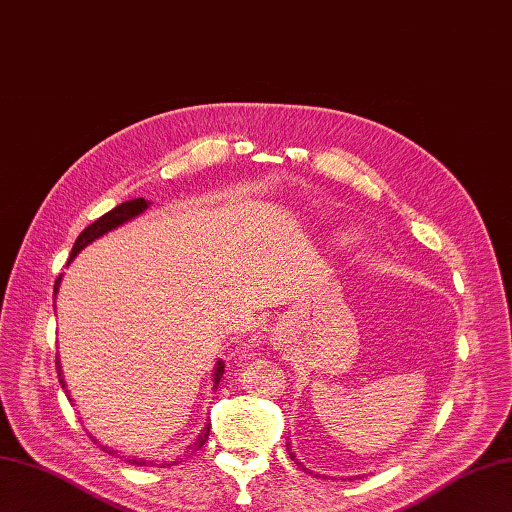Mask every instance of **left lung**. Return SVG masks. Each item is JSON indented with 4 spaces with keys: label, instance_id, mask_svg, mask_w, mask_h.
I'll list each match as a JSON object with an SVG mask.
<instances>
[{
    "label": "left lung",
    "instance_id": "8db88e82",
    "mask_svg": "<svg viewBox=\"0 0 512 512\" xmlns=\"http://www.w3.org/2000/svg\"><path fill=\"white\" fill-rule=\"evenodd\" d=\"M287 452H290V458H292V461H298L296 454L292 452V443H290V441H287Z\"/></svg>",
    "mask_w": 512,
    "mask_h": 512
}]
</instances>
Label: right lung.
I'll list each match as a JSON object with an SVG mask.
<instances>
[{"instance_id":"obj_1","label":"right lung","mask_w":512,"mask_h":512,"mask_svg":"<svg viewBox=\"0 0 512 512\" xmlns=\"http://www.w3.org/2000/svg\"><path fill=\"white\" fill-rule=\"evenodd\" d=\"M151 207V201H144V199H131V201H125V203H121V205H116L114 209H110L108 214H103L101 218H97L93 225H88L82 233H80V238L75 240V244H73V251H71V257H69V261H73L75 257H77V253L80 251H84V248L88 246V244H93L95 240H99L101 235H106V233H110V231H114V229H119V227H123L125 222H129V220H134L136 216H140V214H144L147 212V209ZM60 281H62V274L60 277L56 279V285H54V294H58V290H60ZM56 368H58V378H60V385H62V389L69 393V389H67V383H64V378H62V365H60V359H56ZM222 372H225V363H222L220 359L216 361V365H214V374H212V389L216 391L218 389V383H220V378H222ZM69 400H71V396H67ZM209 428H212V424H205V428L199 432V435H196V439L188 445V452L192 450H199V448H203L205 445V441H207V437H209ZM95 439V437H93ZM97 441V439H95ZM103 450H106L108 454H114V450H110L108 445H101ZM186 456V454H183ZM127 463H131V465H147V461H144V458H136V456H129L127 458ZM175 463H181V456H177L173 463H164V465H175Z\"/></svg>"}]
</instances>
